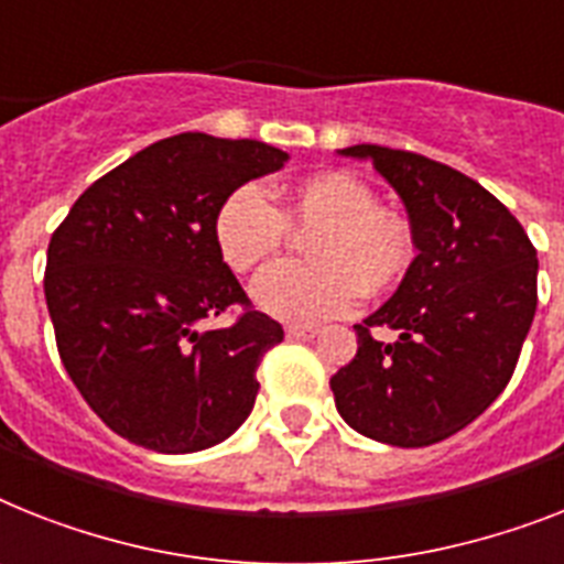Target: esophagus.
<instances>
[{"label":"esophagus","instance_id":"obj_1","mask_svg":"<svg viewBox=\"0 0 564 564\" xmlns=\"http://www.w3.org/2000/svg\"><path fill=\"white\" fill-rule=\"evenodd\" d=\"M288 339H311L316 334L314 325H285Z\"/></svg>","mask_w":564,"mask_h":564}]
</instances>
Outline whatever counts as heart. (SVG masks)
Returning a JSON list of instances; mask_svg holds the SVG:
<instances>
[{
  "label": "heart",
  "instance_id": "1",
  "mask_svg": "<svg viewBox=\"0 0 564 564\" xmlns=\"http://www.w3.org/2000/svg\"><path fill=\"white\" fill-rule=\"evenodd\" d=\"M291 230L308 232L305 264H276L253 282V302L285 323H323L357 308L362 291L389 293L417 256L415 232L377 207L375 189L351 172H319L296 181L282 207L268 189L245 181L221 198L213 218L216 248L236 273L276 259Z\"/></svg>",
  "mask_w": 564,
  "mask_h": 564
}]
</instances>
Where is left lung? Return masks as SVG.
Listing matches in <instances>:
<instances>
[{"label":"left lung","mask_w":564,"mask_h":564,"mask_svg":"<svg viewBox=\"0 0 564 564\" xmlns=\"http://www.w3.org/2000/svg\"><path fill=\"white\" fill-rule=\"evenodd\" d=\"M406 204L417 256L394 296L355 325L357 355L332 377L343 421L392 446H430L505 392L536 314V248L505 204L453 166L357 143ZM392 327L386 344L370 334Z\"/></svg>","instance_id":"1"}]
</instances>
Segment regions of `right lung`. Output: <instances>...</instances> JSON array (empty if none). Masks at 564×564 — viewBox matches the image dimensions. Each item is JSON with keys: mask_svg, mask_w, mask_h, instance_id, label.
<instances>
[{"mask_svg": "<svg viewBox=\"0 0 564 564\" xmlns=\"http://www.w3.org/2000/svg\"><path fill=\"white\" fill-rule=\"evenodd\" d=\"M285 161L262 141L172 134L97 178L51 236L45 302L59 360L120 438L198 453L250 415L256 369L285 332L250 305L213 218L230 189ZM232 304L236 324L197 328Z\"/></svg>", "mask_w": 564, "mask_h": 564, "instance_id": "add662e5", "label": "right lung"}]
</instances>
